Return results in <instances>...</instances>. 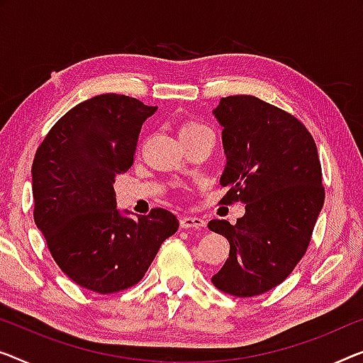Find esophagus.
I'll return each mask as SVG.
<instances>
[{
  "label": "esophagus",
  "instance_id": "esophagus-1",
  "mask_svg": "<svg viewBox=\"0 0 363 363\" xmlns=\"http://www.w3.org/2000/svg\"><path fill=\"white\" fill-rule=\"evenodd\" d=\"M205 220L200 218V216H192V215H184L181 218V226L182 228H205Z\"/></svg>",
  "mask_w": 363,
  "mask_h": 363
}]
</instances>
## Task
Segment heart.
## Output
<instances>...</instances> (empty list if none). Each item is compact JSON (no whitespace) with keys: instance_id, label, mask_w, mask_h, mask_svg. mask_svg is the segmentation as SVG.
Here are the masks:
<instances>
[{"instance_id":"heart-1","label":"heart","mask_w":363,"mask_h":363,"mask_svg":"<svg viewBox=\"0 0 363 363\" xmlns=\"http://www.w3.org/2000/svg\"><path fill=\"white\" fill-rule=\"evenodd\" d=\"M202 130H208V127H205L203 123H199V122H186V123H182L179 128V137H182V135H189V133L202 132Z\"/></svg>"}]
</instances>
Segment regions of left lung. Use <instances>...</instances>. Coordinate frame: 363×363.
I'll return each mask as SVG.
<instances>
[{
	"mask_svg": "<svg viewBox=\"0 0 363 363\" xmlns=\"http://www.w3.org/2000/svg\"><path fill=\"white\" fill-rule=\"evenodd\" d=\"M213 116L223 127V200L246 203V213L235 225L208 221L230 241L212 282L246 298L282 284L306 252L324 203L321 163L298 118L256 96L221 97Z\"/></svg>",
	"mask_w": 363,
	"mask_h": 363,
	"instance_id": "1",
	"label": "left lung"
}]
</instances>
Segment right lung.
<instances>
[{"mask_svg": "<svg viewBox=\"0 0 363 363\" xmlns=\"http://www.w3.org/2000/svg\"><path fill=\"white\" fill-rule=\"evenodd\" d=\"M156 109L123 94L91 97L50 128L32 163L37 228L63 274L96 294L138 284L179 228L164 208L123 216L112 186L133 164L140 130Z\"/></svg>", "mask_w": 363, "mask_h": 363, "instance_id": "right-lung-1", "label": "right lung"}]
</instances>
